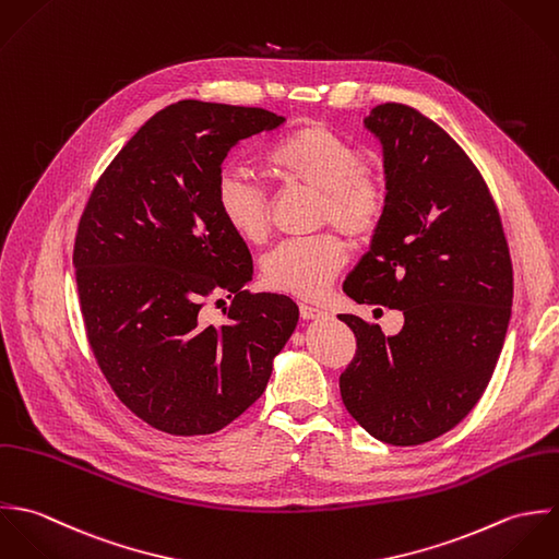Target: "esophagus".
<instances>
[{"mask_svg":"<svg viewBox=\"0 0 559 559\" xmlns=\"http://www.w3.org/2000/svg\"><path fill=\"white\" fill-rule=\"evenodd\" d=\"M324 316H329L324 309H320V307H313V305H300V318L302 320H320V318H324Z\"/></svg>","mask_w":559,"mask_h":559,"instance_id":"esophagus-1","label":"esophagus"}]
</instances>
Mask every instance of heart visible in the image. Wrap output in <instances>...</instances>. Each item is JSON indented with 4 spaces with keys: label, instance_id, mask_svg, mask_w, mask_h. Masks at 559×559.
Instances as JSON below:
<instances>
[{
    "label": "heart",
    "instance_id": "obj_1",
    "mask_svg": "<svg viewBox=\"0 0 559 559\" xmlns=\"http://www.w3.org/2000/svg\"><path fill=\"white\" fill-rule=\"evenodd\" d=\"M267 170L285 186L320 194V224L335 226L354 241L369 239L386 212L384 181L365 168V151L322 122H307L265 153ZM216 205L226 226L248 243L270 233L265 192L243 173L224 170L216 181ZM345 263L335 235L287 241L263 261L265 283L283 294L318 300Z\"/></svg>",
    "mask_w": 559,
    "mask_h": 559
}]
</instances>
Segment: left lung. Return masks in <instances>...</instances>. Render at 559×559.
Masks as SVG:
<instances>
[{
  "instance_id": "1",
  "label": "left lung",
  "mask_w": 559,
  "mask_h": 559,
  "mask_svg": "<svg viewBox=\"0 0 559 559\" xmlns=\"http://www.w3.org/2000/svg\"><path fill=\"white\" fill-rule=\"evenodd\" d=\"M386 212L343 292L404 313V329L338 316L356 356L338 378L347 413L378 441L421 445L457 426L495 371L512 313V261L497 205L468 155L435 120L376 106Z\"/></svg>"
}]
</instances>
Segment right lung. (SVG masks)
I'll return each instance as SVG.
<instances>
[{"label":"right lung","instance_id":"right-lung-1","mask_svg":"<svg viewBox=\"0 0 559 559\" xmlns=\"http://www.w3.org/2000/svg\"><path fill=\"white\" fill-rule=\"evenodd\" d=\"M283 122L261 108L173 104L118 151L82 214L73 265L88 343L118 400L166 435L237 419L296 331L289 296L243 289L252 257L216 205L228 151ZM212 295L231 298L223 328L198 318Z\"/></svg>","mask_w":559,"mask_h":559}]
</instances>
